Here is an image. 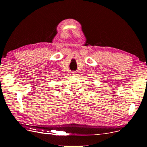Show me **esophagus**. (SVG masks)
Segmentation results:
<instances>
[{
  "mask_svg": "<svg viewBox=\"0 0 147 147\" xmlns=\"http://www.w3.org/2000/svg\"><path fill=\"white\" fill-rule=\"evenodd\" d=\"M71 75L72 76H76V74H77V72H76V71H73V72H71Z\"/></svg>",
  "mask_w": 147,
  "mask_h": 147,
  "instance_id": "1",
  "label": "esophagus"
}]
</instances>
